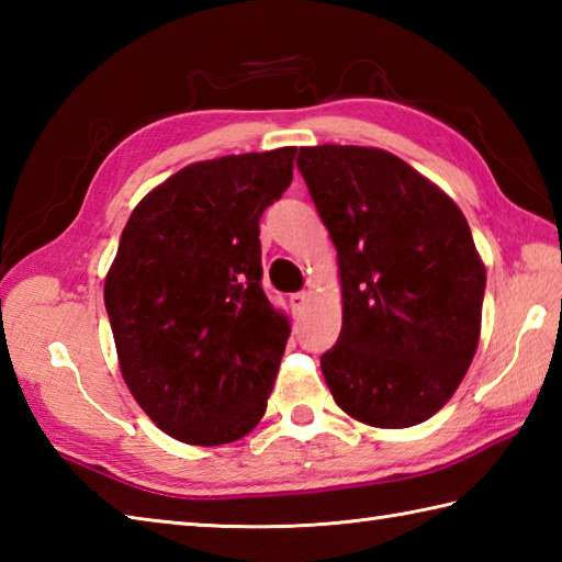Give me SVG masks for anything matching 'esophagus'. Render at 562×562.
<instances>
[{
    "mask_svg": "<svg viewBox=\"0 0 562 562\" xmlns=\"http://www.w3.org/2000/svg\"><path fill=\"white\" fill-rule=\"evenodd\" d=\"M306 302H308V292H294V294H290V304H292L294 312H302Z\"/></svg>",
    "mask_w": 562,
    "mask_h": 562,
    "instance_id": "34e87169",
    "label": "esophagus"
}]
</instances>
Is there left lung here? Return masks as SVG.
Here are the masks:
<instances>
[{"label":"left lung","mask_w":562,"mask_h":562,"mask_svg":"<svg viewBox=\"0 0 562 562\" xmlns=\"http://www.w3.org/2000/svg\"><path fill=\"white\" fill-rule=\"evenodd\" d=\"M296 166L338 250L340 338L321 357L333 398L372 427L445 405L481 338L485 266L445 190L376 147H302Z\"/></svg>","instance_id":"1"}]
</instances>
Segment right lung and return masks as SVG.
<instances>
[{"label": "right lung", "mask_w": 562, "mask_h": 562, "mask_svg": "<svg viewBox=\"0 0 562 562\" xmlns=\"http://www.w3.org/2000/svg\"><path fill=\"white\" fill-rule=\"evenodd\" d=\"M294 157L232 154L166 178L130 214L105 274L125 384L186 445H229L266 415L290 321L260 288L258 222Z\"/></svg>", "instance_id": "obj_1"}]
</instances>
